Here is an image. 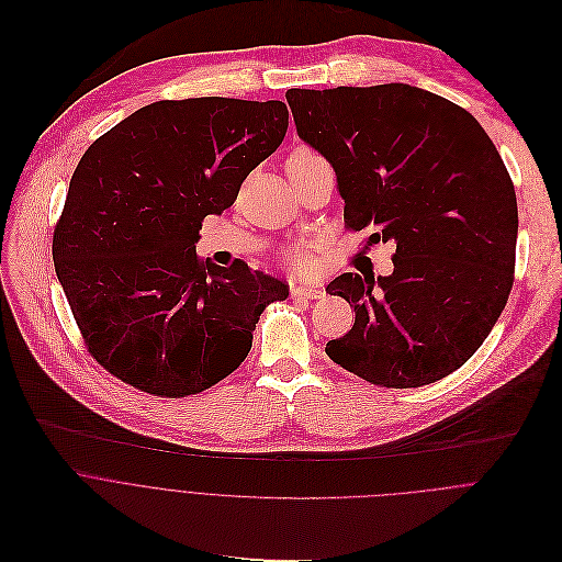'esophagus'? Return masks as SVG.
<instances>
[{
    "mask_svg": "<svg viewBox=\"0 0 562 562\" xmlns=\"http://www.w3.org/2000/svg\"><path fill=\"white\" fill-rule=\"evenodd\" d=\"M292 296H303V299H321L325 292L318 285H292Z\"/></svg>",
    "mask_w": 562,
    "mask_h": 562,
    "instance_id": "obj_1",
    "label": "esophagus"
}]
</instances>
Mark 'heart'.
<instances>
[{
    "instance_id": "heart-1",
    "label": "heart",
    "mask_w": 562,
    "mask_h": 562,
    "mask_svg": "<svg viewBox=\"0 0 562 562\" xmlns=\"http://www.w3.org/2000/svg\"><path fill=\"white\" fill-rule=\"evenodd\" d=\"M310 155H314V153L307 150V148H296V150H292V153L288 155L285 161H299V159H305V157H310ZM316 250H318L316 244L290 246V248H285V250L281 252L283 266H285L290 272H294V274H305V272H310L312 266H314V255H316Z\"/></svg>"
}]
</instances>
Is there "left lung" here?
<instances>
[{"instance_id": "1", "label": "left lung", "mask_w": 562, "mask_h": 562, "mask_svg": "<svg viewBox=\"0 0 562 562\" xmlns=\"http://www.w3.org/2000/svg\"><path fill=\"white\" fill-rule=\"evenodd\" d=\"M296 133L334 168L350 233L394 241V272H346L325 292L355 325L325 346L379 387H420L459 370L498 321L516 266L512 177L483 126L407 86L285 92Z\"/></svg>"}]
</instances>
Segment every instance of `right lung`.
<instances>
[{
    "label": "right lung",
    "mask_w": 562,
    "mask_h": 562,
    "mask_svg": "<svg viewBox=\"0 0 562 562\" xmlns=\"http://www.w3.org/2000/svg\"><path fill=\"white\" fill-rule=\"evenodd\" d=\"M288 131L283 101L164 99L139 108L79 159L53 233L57 279L88 355L161 398L199 394L233 374L281 279L194 244Z\"/></svg>",
    "instance_id": "right-lung-1"
}]
</instances>
